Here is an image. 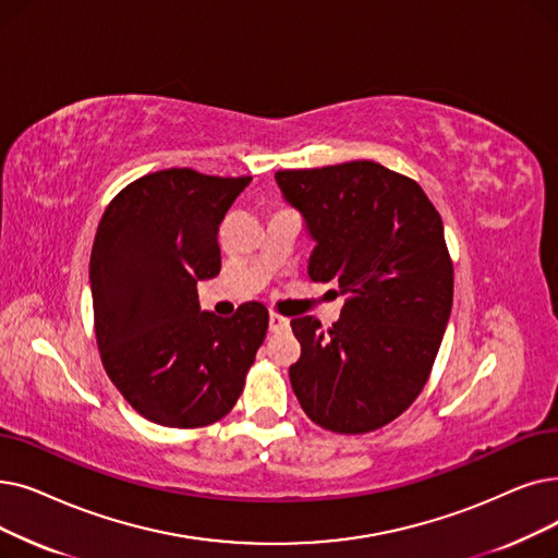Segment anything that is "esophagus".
I'll use <instances>...</instances> for the list:
<instances>
[{
    "mask_svg": "<svg viewBox=\"0 0 558 558\" xmlns=\"http://www.w3.org/2000/svg\"><path fill=\"white\" fill-rule=\"evenodd\" d=\"M287 326H289V319H287V317H280V314H276V312L269 314V330H271V332H280V330H284Z\"/></svg>",
    "mask_w": 558,
    "mask_h": 558,
    "instance_id": "1",
    "label": "esophagus"
}]
</instances>
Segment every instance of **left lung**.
I'll return each instance as SVG.
<instances>
[{
    "mask_svg": "<svg viewBox=\"0 0 558 558\" xmlns=\"http://www.w3.org/2000/svg\"><path fill=\"white\" fill-rule=\"evenodd\" d=\"M276 182L317 244L307 276L347 294L330 330L292 319V390L322 428L376 430L417 399L449 322L453 266L440 214L417 182L367 159L278 171Z\"/></svg>",
    "mask_w": 558,
    "mask_h": 558,
    "instance_id": "1",
    "label": "left lung"
}]
</instances>
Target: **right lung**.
<instances>
[{"mask_svg":"<svg viewBox=\"0 0 558 558\" xmlns=\"http://www.w3.org/2000/svg\"><path fill=\"white\" fill-rule=\"evenodd\" d=\"M253 178L166 168L109 203L90 251L102 365L138 415L196 428L228 415L269 328L257 301L232 317L201 310V280L221 271L219 226Z\"/></svg>","mask_w":558,"mask_h":558,"instance_id":"1","label":"right lung"}]
</instances>
